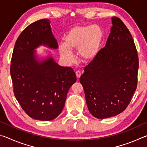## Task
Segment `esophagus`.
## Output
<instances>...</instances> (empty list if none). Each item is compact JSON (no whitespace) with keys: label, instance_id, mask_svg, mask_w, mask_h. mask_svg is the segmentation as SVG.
Segmentation results:
<instances>
[{"label":"esophagus","instance_id":"esophagus-1","mask_svg":"<svg viewBox=\"0 0 147 147\" xmlns=\"http://www.w3.org/2000/svg\"><path fill=\"white\" fill-rule=\"evenodd\" d=\"M81 74H82V73L80 71H76V75L77 78H80V76H81Z\"/></svg>","mask_w":147,"mask_h":147}]
</instances>
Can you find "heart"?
<instances>
[{
  "mask_svg": "<svg viewBox=\"0 0 147 147\" xmlns=\"http://www.w3.org/2000/svg\"><path fill=\"white\" fill-rule=\"evenodd\" d=\"M102 38V30L97 25L76 26L66 35L65 46L59 47V53L65 60L73 61L74 57L71 51H78L83 61H90L97 55Z\"/></svg>",
  "mask_w": 147,
  "mask_h": 147,
  "instance_id": "1",
  "label": "heart"
}]
</instances>
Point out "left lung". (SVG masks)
<instances>
[{
	"mask_svg": "<svg viewBox=\"0 0 147 147\" xmlns=\"http://www.w3.org/2000/svg\"><path fill=\"white\" fill-rule=\"evenodd\" d=\"M111 20L105 47L86 66L80 78L89 112L97 119L123 112L138 85L139 58L132 36L119 17Z\"/></svg>",
	"mask_w": 147,
	"mask_h": 147,
	"instance_id": "left-lung-1",
	"label": "left lung"
}]
</instances>
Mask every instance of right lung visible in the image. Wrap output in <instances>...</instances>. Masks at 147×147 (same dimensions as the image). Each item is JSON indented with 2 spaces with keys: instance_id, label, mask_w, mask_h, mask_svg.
Segmentation results:
<instances>
[{
  "instance_id": "1",
  "label": "right lung",
  "mask_w": 147,
  "mask_h": 147,
  "mask_svg": "<svg viewBox=\"0 0 147 147\" xmlns=\"http://www.w3.org/2000/svg\"><path fill=\"white\" fill-rule=\"evenodd\" d=\"M48 19L37 21L21 32L10 65L13 93L22 109L36 120L51 121L63 110L67 94L76 81L73 69L58 65L52 57L39 62L34 49L41 45L58 49Z\"/></svg>"
}]
</instances>
